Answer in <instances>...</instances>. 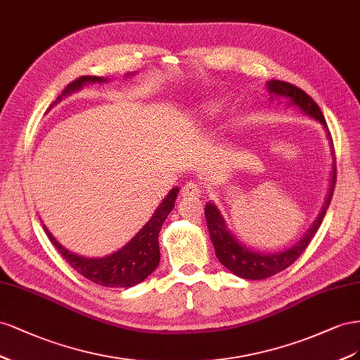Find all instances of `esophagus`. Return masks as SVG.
<instances>
[{"mask_svg": "<svg viewBox=\"0 0 360 360\" xmlns=\"http://www.w3.org/2000/svg\"><path fill=\"white\" fill-rule=\"evenodd\" d=\"M202 191H200V188H199V186L194 181H188L187 184H184V187H182V190H181V194L184 198H187V196H199Z\"/></svg>", "mask_w": 360, "mask_h": 360, "instance_id": "1", "label": "esophagus"}]
</instances>
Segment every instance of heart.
<instances>
[{
  "label": "heart",
  "instance_id": "1",
  "mask_svg": "<svg viewBox=\"0 0 360 360\" xmlns=\"http://www.w3.org/2000/svg\"><path fill=\"white\" fill-rule=\"evenodd\" d=\"M217 104H208L207 107H205V111H207L208 112V115H214V112L215 111H217Z\"/></svg>",
  "mask_w": 360,
  "mask_h": 360
}]
</instances>
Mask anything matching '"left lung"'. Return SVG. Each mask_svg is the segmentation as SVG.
<instances>
[{
	"mask_svg": "<svg viewBox=\"0 0 360 360\" xmlns=\"http://www.w3.org/2000/svg\"><path fill=\"white\" fill-rule=\"evenodd\" d=\"M266 89H269V91L273 96H283L286 99H290V104L299 107L304 115L311 116L320 122L324 127L328 143H330V149H333V143H332L333 140L330 136V131L327 128L323 112L320 107L316 105V102L307 95L306 91H303L302 89H299L294 84L285 83V81H279V79L269 81V83H266ZM335 179H336V167L333 166L332 186H330V190H328V196L326 199L323 211L320 212V215H318V219L314 221L312 228L307 231V233L299 243L294 244L291 249L279 252V253L277 252L259 253L245 248L244 244H241L237 238L233 237V233H231L219 208L211 202L207 203V207H205V217H207L210 237L215 249V256H217L219 261L233 274L243 277V279H250V281L266 279V277L274 276L277 273H281L282 270L288 269L291 264H294L300 258L302 253L306 250L307 245H309L311 240L315 237L318 228L321 226L326 211L328 208V205H330V200L333 196Z\"/></svg>",
	"mask_w": 360,
	"mask_h": 360,
	"instance_id": "left-lung-1",
	"label": "left lung"
}]
</instances>
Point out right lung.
<instances>
[{
    "instance_id": "right-lung-1",
    "label": "right lung",
    "mask_w": 360,
    "mask_h": 360,
    "mask_svg": "<svg viewBox=\"0 0 360 360\" xmlns=\"http://www.w3.org/2000/svg\"><path fill=\"white\" fill-rule=\"evenodd\" d=\"M105 81L107 78L102 77H79L66 86V89L61 91L58 98L51 104V107H54V104H57L65 96L70 95L72 91L79 90L86 83H105ZM178 193V188H173L167 194V198L161 202L155 214L152 215V219L143 226L136 237L125 248L105 256V258H84V256L72 253L53 237V233L46 229L45 224L44 229L49 241L54 244L58 253L63 256L66 262H69L72 269L77 270L81 276H84L86 279L102 286H108V288H129V286H134L145 281L158 266V235L162 223L166 221L167 215L174 207V200H176Z\"/></svg>"
}]
</instances>
